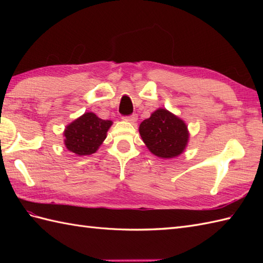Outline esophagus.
I'll return each mask as SVG.
<instances>
[{
  "mask_svg": "<svg viewBox=\"0 0 263 263\" xmlns=\"http://www.w3.org/2000/svg\"><path fill=\"white\" fill-rule=\"evenodd\" d=\"M123 120L126 121V122H130V123H136L137 120H138V115L132 114L130 116H124V117H123Z\"/></svg>",
  "mask_w": 263,
  "mask_h": 263,
  "instance_id": "34e87169",
  "label": "esophagus"
}]
</instances>
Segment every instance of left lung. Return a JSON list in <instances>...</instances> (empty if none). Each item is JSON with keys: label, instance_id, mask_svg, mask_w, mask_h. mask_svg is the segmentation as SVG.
I'll return each mask as SVG.
<instances>
[{"label": "left lung", "instance_id": "8db88e82", "mask_svg": "<svg viewBox=\"0 0 263 263\" xmlns=\"http://www.w3.org/2000/svg\"><path fill=\"white\" fill-rule=\"evenodd\" d=\"M139 132L147 148L160 158L181 155L189 141L185 122L164 108L155 110L149 119L141 122Z\"/></svg>", "mask_w": 263, "mask_h": 263}]
</instances>
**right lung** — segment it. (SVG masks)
I'll return each mask as SVG.
<instances>
[{"instance_id": "right-lung-1", "label": "right lung", "mask_w": 263, "mask_h": 263, "mask_svg": "<svg viewBox=\"0 0 263 263\" xmlns=\"http://www.w3.org/2000/svg\"><path fill=\"white\" fill-rule=\"evenodd\" d=\"M111 124H113L111 121L99 119L91 111L85 113L65 127V147L78 156H87L96 153L106 139V135Z\"/></svg>"}]
</instances>
